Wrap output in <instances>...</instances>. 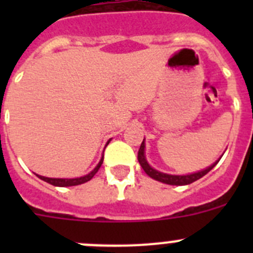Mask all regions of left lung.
Here are the masks:
<instances>
[{
    "label": "left lung",
    "instance_id": "8db88e82",
    "mask_svg": "<svg viewBox=\"0 0 253 253\" xmlns=\"http://www.w3.org/2000/svg\"><path fill=\"white\" fill-rule=\"evenodd\" d=\"M144 149H146V143H144V139H143L142 144H140V148L138 151V161H139V165L142 166V169H144L147 175L149 177L154 178L156 181H160V182H163V184H167V185H176V186H182V185H189L194 181L199 180V178H202L203 176H205L210 169H213L215 166L216 163L219 162V158L218 161L211 165V166L207 167L205 169H202V171H198V172H194V173H189V175H169V173H165V172H161L157 171V169H154L153 167L147 162V158H146V154H144Z\"/></svg>",
    "mask_w": 253,
    "mask_h": 253
}]
</instances>
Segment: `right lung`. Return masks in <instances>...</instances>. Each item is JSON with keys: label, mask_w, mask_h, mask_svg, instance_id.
Segmentation results:
<instances>
[{"label": "right lung", "mask_w": 253, "mask_h": 253, "mask_svg": "<svg viewBox=\"0 0 253 253\" xmlns=\"http://www.w3.org/2000/svg\"><path fill=\"white\" fill-rule=\"evenodd\" d=\"M110 142V140H109ZM109 142L106 143V144H109ZM102 162H104V157H101V160H100V162L97 163V166L95 167V169H92L91 172H88L87 175L82 176V177H76V178H51V177H45V176H40V175H37L38 177L40 178V180L45 181V182H48V184L50 185H54V186H60V187H64V186H76V185H81V184H84V182H87V181H90L91 178L95 176V173L97 171H99V169L101 167Z\"/></svg>", "instance_id": "1"}]
</instances>
